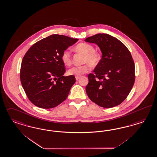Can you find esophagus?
I'll use <instances>...</instances> for the list:
<instances>
[{
  "label": "esophagus",
  "mask_w": 157,
  "mask_h": 157,
  "mask_svg": "<svg viewBox=\"0 0 157 157\" xmlns=\"http://www.w3.org/2000/svg\"><path fill=\"white\" fill-rule=\"evenodd\" d=\"M80 78V76H76V80H78L79 78Z\"/></svg>",
  "instance_id": "1"
}]
</instances>
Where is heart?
Masks as SVG:
<instances>
[{
  "instance_id": "obj_1",
  "label": "heart",
  "mask_w": 157,
  "mask_h": 157,
  "mask_svg": "<svg viewBox=\"0 0 157 157\" xmlns=\"http://www.w3.org/2000/svg\"><path fill=\"white\" fill-rule=\"evenodd\" d=\"M76 52L84 54L82 63L85 64L81 66H74L68 70L69 75L80 76L87 73L91 70V66H96L101 60V54L94 49V47L91 44L81 42L78 44L75 48ZM61 59L64 65L69 66L71 64V56L69 51L65 50L61 55Z\"/></svg>"
}]
</instances>
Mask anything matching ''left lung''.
<instances>
[{
	"mask_svg": "<svg viewBox=\"0 0 157 157\" xmlns=\"http://www.w3.org/2000/svg\"><path fill=\"white\" fill-rule=\"evenodd\" d=\"M85 41L97 44L102 59L88 75L86 90L93 102L103 108L121 104L127 98L135 81V66L132 55L121 41L106 34L88 37Z\"/></svg>",
	"mask_w": 157,
	"mask_h": 157,
	"instance_id": "8db88e82",
	"label": "left lung"
}]
</instances>
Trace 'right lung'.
<instances>
[{"instance_id":"right-lung-1","label":"right lung","mask_w":157,"mask_h":157,"mask_svg":"<svg viewBox=\"0 0 157 157\" xmlns=\"http://www.w3.org/2000/svg\"><path fill=\"white\" fill-rule=\"evenodd\" d=\"M78 40L53 34L36 42L25 54L20 80L28 98L35 106L50 109L67 98L76 78L63 76L66 70L61 55Z\"/></svg>"}]
</instances>
